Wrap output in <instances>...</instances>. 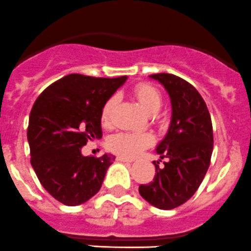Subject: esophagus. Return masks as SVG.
Returning a JSON list of instances; mask_svg holds the SVG:
<instances>
[{
	"label": "esophagus",
	"mask_w": 251,
	"mask_h": 251,
	"mask_svg": "<svg viewBox=\"0 0 251 251\" xmlns=\"http://www.w3.org/2000/svg\"><path fill=\"white\" fill-rule=\"evenodd\" d=\"M117 161H123V163H133L134 161V159H132V157H126V156H117L116 157Z\"/></svg>",
	"instance_id": "34e87169"
}]
</instances>
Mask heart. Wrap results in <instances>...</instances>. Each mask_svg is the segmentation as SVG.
<instances>
[{
  "mask_svg": "<svg viewBox=\"0 0 251 251\" xmlns=\"http://www.w3.org/2000/svg\"><path fill=\"white\" fill-rule=\"evenodd\" d=\"M135 99L148 113H155L163 104V95L150 83H139L133 90ZM117 97L111 96L101 108V123L104 127L111 126L112 113L116 107ZM154 143V138L147 132H121L111 135L107 140V148L114 154L122 156H135L142 150Z\"/></svg>",
  "mask_w": 251,
  "mask_h": 251,
  "instance_id": "1",
  "label": "heart"
}]
</instances>
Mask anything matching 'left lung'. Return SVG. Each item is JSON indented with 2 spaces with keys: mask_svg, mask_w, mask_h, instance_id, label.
Instances as JSON below:
<instances>
[{
  "mask_svg": "<svg viewBox=\"0 0 251 251\" xmlns=\"http://www.w3.org/2000/svg\"><path fill=\"white\" fill-rule=\"evenodd\" d=\"M150 77L168 91L173 116L168 134L156 147L160 157L168 160L161 169L154 163L156 174L151 182L139 186V193L156 208L173 209L188 201L203 181L213 151V128L206 102L190 82L165 73Z\"/></svg>",
  "mask_w": 251,
  "mask_h": 251,
  "instance_id": "obj_1",
  "label": "left lung"
}]
</instances>
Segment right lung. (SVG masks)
<instances>
[{"instance_id":"1","label":"right lung","mask_w":251,"mask_h":251,"mask_svg":"<svg viewBox=\"0 0 251 251\" xmlns=\"http://www.w3.org/2000/svg\"><path fill=\"white\" fill-rule=\"evenodd\" d=\"M127 76L70 74L48 86L30 111V164L43 187L66 206H77L101 188L114 156H83L88 140L101 139V108Z\"/></svg>"}]
</instances>
